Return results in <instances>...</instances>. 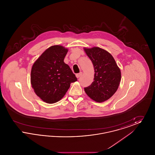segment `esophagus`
I'll return each mask as SVG.
<instances>
[{
    "label": "esophagus",
    "instance_id": "obj_1",
    "mask_svg": "<svg viewBox=\"0 0 155 155\" xmlns=\"http://www.w3.org/2000/svg\"><path fill=\"white\" fill-rule=\"evenodd\" d=\"M81 75H82V73H78V74H76V77L78 78H80V77H81Z\"/></svg>",
    "mask_w": 155,
    "mask_h": 155
}]
</instances>
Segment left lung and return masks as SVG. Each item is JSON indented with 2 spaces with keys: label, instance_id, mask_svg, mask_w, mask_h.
<instances>
[{
  "label": "left lung",
  "instance_id": "left-lung-1",
  "mask_svg": "<svg viewBox=\"0 0 155 155\" xmlns=\"http://www.w3.org/2000/svg\"><path fill=\"white\" fill-rule=\"evenodd\" d=\"M94 67V81L84 88L96 102H103L116 92L121 81V71L110 53L99 47L84 49Z\"/></svg>",
  "mask_w": 155,
  "mask_h": 155
}]
</instances>
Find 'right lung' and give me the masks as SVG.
I'll return each instance as SVG.
<instances>
[{
  "mask_svg": "<svg viewBox=\"0 0 155 155\" xmlns=\"http://www.w3.org/2000/svg\"><path fill=\"white\" fill-rule=\"evenodd\" d=\"M68 49L61 45L47 49L32 67L31 83L35 93L44 102L54 103L65 95L70 84L77 81L64 62Z\"/></svg>",
  "mask_w": 155,
  "mask_h": 155,
  "instance_id": "obj_1",
  "label": "right lung"
}]
</instances>
